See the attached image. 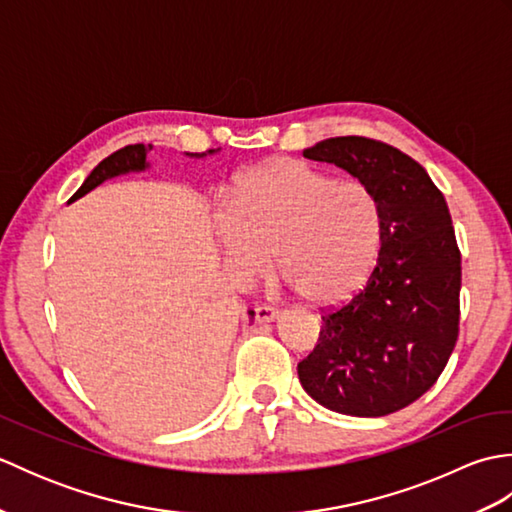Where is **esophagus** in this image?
I'll use <instances>...</instances> for the list:
<instances>
[{
    "label": "esophagus",
    "instance_id": "esophagus-1",
    "mask_svg": "<svg viewBox=\"0 0 512 512\" xmlns=\"http://www.w3.org/2000/svg\"><path fill=\"white\" fill-rule=\"evenodd\" d=\"M279 317V310L275 306H266V303H262V306L255 308V319L259 323H270L275 321Z\"/></svg>",
    "mask_w": 512,
    "mask_h": 512
}]
</instances>
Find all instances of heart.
Listing matches in <instances>:
<instances>
[{"label":"heart","instance_id":"b5f03b06","mask_svg":"<svg viewBox=\"0 0 512 512\" xmlns=\"http://www.w3.org/2000/svg\"><path fill=\"white\" fill-rule=\"evenodd\" d=\"M213 222L226 262L259 277L275 248L292 286L332 306L372 275L383 244V209L361 180H336L301 160H273L242 173L231 200H217Z\"/></svg>","mask_w":512,"mask_h":512}]
</instances>
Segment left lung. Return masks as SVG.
I'll list each match as a JSON object with an SVG mask.
<instances>
[{
    "mask_svg": "<svg viewBox=\"0 0 512 512\" xmlns=\"http://www.w3.org/2000/svg\"><path fill=\"white\" fill-rule=\"evenodd\" d=\"M303 156L350 171L383 209V244L365 286L323 310L303 389L347 416H387L447 367L460 332L462 255L442 191L400 149L365 136L321 140Z\"/></svg>",
    "mask_w": 512,
    "mask_h": 512,
    "instance_id": "8db88e82",
    "label": "left lung"
}]
</instances>
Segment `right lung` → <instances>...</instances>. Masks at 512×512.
Wrapping results in <instances>:
<instances>
[{
    "instance_id": "obj_1",
    "label": "right lung",
    "mask_w": 512,
    "mask_h": 512,
    "mask_svg": "<svg viewBox=\"0 0 512 512\" xmlns=\"http://www.w3.org/2000/svg\"><path fill=\"white\" fill-rule=\"evenodd\" d=\"M151 147H154V145L138 143V145H127V147H123V149L114 151L112 156H107L103 162H99V165L94 167V171L90 173L88 180H85V182L81 184V189L72 195L70 202L79 200L81 195L92 191L94 187H99V184H101L103 180L118 176V173L143 171V169L147 167V154L151 151ZM209 154H213V149H209ZM195 156H198V154H195ZM202 156H204V154H202ZM248 314H250V317H255V312H248Z\"/></svg>"
}]
</instances>
